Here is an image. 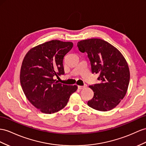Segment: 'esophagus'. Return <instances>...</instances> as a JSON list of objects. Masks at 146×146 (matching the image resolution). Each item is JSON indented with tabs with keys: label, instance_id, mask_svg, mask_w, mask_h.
I'll return each instance as SVG.
<instances>
[{
	"label": "esophagus",
	"instance_id": "esophagus-1",
	"mask_svg": "<svg viewBox=\"0 0 146 146\" xmlns=\"http://www.w3.org/2000/svg\"><path fill=\"white\" fill-rule=\"evenodd\" d=\"M78 89H80V90H81V89H84L86 88V86H78Z\"/></svg>",
	"mask_w": 146,
	"mask_h": 146
}]
</instances>
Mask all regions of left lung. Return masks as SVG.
Returning a JSON list of instances; mask_svg holds the SVG:
<instances>
[{
  "label": "left lung",
  "instance_id": "1",
  "mask_svg": "<svg viewBox=\"0 0 146 146\" xmlns=\"http://www.w3.org/2000/svg\"><path fill=\"white\" fill-rule=\"evenodd\" d=\"M77 46L86 52L92 73L99 74V84L89 86L94 97L88 105L99 111L113 109L124 98L129 83V70L125 57L107 41L97 38L81 40Z\"/></svg>",
  "mask_w": 146,
  "mask_h": 146
}]
</instances>
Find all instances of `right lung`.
Returning a JSON list of instances; mask_svg holds the SVG:
<instances>
[{"label": "right lung", "mask_w": 146, "mask_h": 146, "mask_svg": "<svg viewBox=\"0 0 146 146\" xmlns=\"http://www.w3.org/2000/svg\"><path fill=\"white\" fill-rule=\"evenodd\" d=\"M72 42L52 40L29 50L20 70V83L32 105L44 113L51 114L63 109L77 86L58 83L54 79L65 73L64 56L72 49Z\"/></svg>", "instance_id": "add662e5"}]
</instances>
